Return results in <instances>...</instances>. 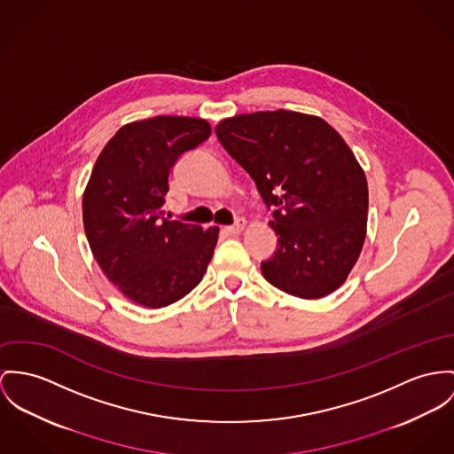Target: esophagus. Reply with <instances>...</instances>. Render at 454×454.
Here are the masks:
<instances>
[{
	"label": "esophagus",
	"instance_id": "esophagus-1",
	"mask_svg": "<svg viewBox=\"0 0 454 454\" xmlns=\"http://www.w3.org/2000/svg\"><path fill=\"white\" fill-rule=\"evenodd\" d=\"M245 226H247V221H245L244 217H240V219H237V223H235V224L226 226V228H224V231H226V233H230V235H239V233H242V231H244Z\"/></svg>",
	"mask_w": 454,
	"mask_h": 454
}]
</instances>
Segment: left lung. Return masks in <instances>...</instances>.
I'll list each match as a JSON object with an SVG mask.
<instances>
[{"instance_id": "8db88e82", "label": "left lung", "mask_w": 454, "mask_h": 454, "mask_svg": "<svg viewBox=\"0 0 454 454\" xmlns=\"http://www.w3.org/2000/svg\"><path fill=\"white\" fill-rule=\"evenodd\" d=\"M215 135L273 209L278 247L261 262L264 278L301 299L337 290L368 221L366 176L348 143L321 117L290 110L235 115Z\"/></svg>"}]
</instances>
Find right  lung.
<instances>
[{
  "mask_svg": "<svg viewBox=\"0 0 454 454\" xmlns=\"http://www.w3.org/2000/svg\"><path fill=\"white\" fill-rule=\"evenodd\" d=\"M210 137L207 121L157 115L122 126L98 155L82 195L91 252L133 302L159 309L204 278L219 228L164 217L169 171Z\"/></svg>",
  "mask_w": 454,
  "mask_h": 454,
  "instance_id": "add662e5",
  "label": "right lung"
}]
</instances>
